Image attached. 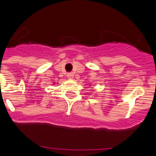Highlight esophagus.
I'll list each match as a JSON object with an SVG mask.
<instances>
[{
	"label": "esophagus",
	"mask_w": 156,
	"mask_h": 156,
	"mask_svg": "<svg viewBox=\"0 0 156 156\" xmlns=\"http://www.w3.org/2000/svg\"><path fill=\"white\" fill-rule=\"evenodd\" d=\"M67 77L68 78H70V79H73V78H74V74H73V73H68Z\"/></svg>",
	"instance_id": "obj_1"
}]
</instances>
